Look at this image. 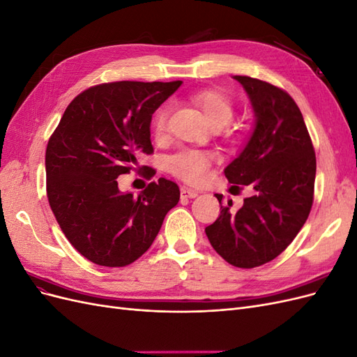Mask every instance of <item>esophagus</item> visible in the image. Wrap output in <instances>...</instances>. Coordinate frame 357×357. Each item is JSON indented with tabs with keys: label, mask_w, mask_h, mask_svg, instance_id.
Returning <instances> with one entry per match:
<instances>
[{
	"label": "esophagus",
	"mask_w": 357,
	"mask_h": 357,
	"mask_svg": "<svg viewBox=\"0 0 357 357\" xmlns=\"http://www.w3.org/2000/svg\"><path fill=\"white\" fill-rule=\"evenodd\" d=\"M181 198H197L198 197V192L193 190V189H188V188H183L180 192Z\"/></svg>",
	"instance_id": "1"
}]
</instances>
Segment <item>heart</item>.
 Returning <instances> with one entry per match:
<instances>
[{
    "instance_id": "b5f03b06",
    "label": "heart",
    "mask_w": 357,
    "mask_h": 357,
    "mask_svg": "<svg viewBox=\"0 0 357 357\" xmlns=\"http://www.w3.org/2000/svg\"><path fill=\"white\" fill-rule=\"evenodd\" d=\"M189 101L202 113L205 121L214 129L228 126L235 114V104L231 96L219 89H201L189 95ZM171 109L160 107L152 121V131L156 139H164L168 129ZM211 156L199 150H183L169 159V171L188 185L201 186L210 177Z\"/></svg>"
}]
</instances>
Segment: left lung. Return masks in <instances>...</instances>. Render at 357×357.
<instances>
[{"label": "left lung", "mask_w": 357, "mask_h": 357, "mask_svg": "<svg viewBox=\"0 0 357 357\" xmlns=\"http://www.w3.org/2000/svg\"><path fill=\"white\" fill-rule=\"evenodd\" d=\"M234 79L252 101L256 126L225 176L234 185L252 186L255 195L236 211L232 201L220 205V215L205 234L226 262L248 269L284 252L308 219L316 153L299 107L286 91L248 75Z\"/></svg>", "instance_id": "1"}]
</instances>
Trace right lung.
Here are the masks:
<instances>
[{
    "label": "right lung",
    "mask_w": 357,
    "mask_h": 357,
    "mask_svg": "<svg viewBox=\"0 0 357 357\" xmlns=\"http://www.w3.org/2000/svg\"><path fill=\"white\" fill-rule=\"evenodd\" d=\"M176 82H112L92 86L70 102L46 149L50 208L71 245L101 266H126L155 241L180 189L160 177L138 197L122 193L117 177L155 169L138 162L152 155V114Z\"/></svg>",
    "instance_id": "right-lung-1"
}]
</instances>
